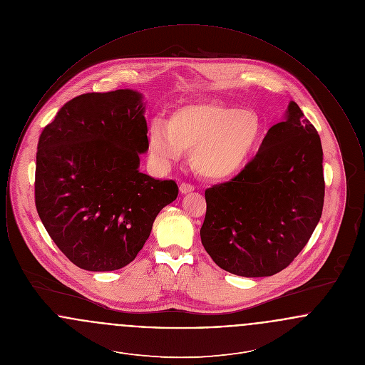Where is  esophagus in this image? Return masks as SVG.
Wrapping results in <instances>:
<instances>
[{"label": "esophagus", "mask_w": 365, "mask_h": 365, "mask_svg": "<svg viewBox=\"0 0 365 365\" xmlns=\"http://www.w3.org/2000/svg\"><path fill=\"white\" fill-rule=\"evenodd\" d=\"M179 190L180 192H190V191L194 190V186L190 185V183H186V182H183V183H180V186H179Z\"/></svg>", "instance_id": "34e87169"}]
</instances>
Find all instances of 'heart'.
I'll list each match as a JSON object with an SVG mask.
<instances>
[{
	"mask_svg": "<svg viewBox=\"0 0 365 365\" xmlns=\"http://www.w3.org/2000/svg\"><path fill=\"white\" fill-rule=\"evenodd\" d=\"M264 134L257 113L225 104L176 108L167 124L155 120L149 145L155 156L170 163L190 149L192 168L204 178L225 180L240 174L256 155Z\"/></svg>",
	"mask_w": 365,
	"mask_h": 365,
	"instance_id": "heart-1",
	"label": "heart"
}]
</instances>
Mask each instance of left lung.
<instances>
[{
  "label": "left lung",
  "mask_w": 365,
  "mask_h": 365,
  "mask_svg": "<svg viewBox=\"0 0 365 365\" xmlns=\"http://www.w3.org/2000/svg\"><path fill=\"white\" fill-rule=\"evenodd\" d=\"M324 189L320 137L290 103L286 122L268 130L245 170L205 190L201 242L227 272L275 275L309 241L322 217Z\"/></svg>",
  "instance_id": "left-lung-1"
}]
</instances>
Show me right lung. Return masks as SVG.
Wrapping results in <instances>:
<instances>
[{
	"label": "right lung",
	"mask_w": 365,
	"mask_h": 365,
	"mask_svg": "<svg viewBox=\"0 0 365 365\" xmlns=\"http://www.w3.org/2000/svg\"><path fill=\"white\" fill-rule=\"evenodd\" d=\"M143 109L133 90L86 93L41 133L35 207L53 242L82 269L130 264L158 212L178 197L173 179L138 171L149 148Z\"/></svg>",
	"instance_id": "obj_1"
}]
</instances>
